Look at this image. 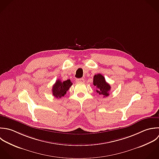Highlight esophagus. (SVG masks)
I'll return each mask as SVG.
<instances>
[{
    "mask_svg": "<svg viewBox=\"0 0 159 159\" xmlns=\"http://www.w3.org/2000/svg\"><path fill=\"white\" fill-rule=\"evenodd\" d=\"M75 81L77 83H83L85 82V80L84 78H80V79H76Z\"/></svg>",
    "mask_w": 159,
    "mask_h": 159,
    "instance_id": "obj_1",
    "label": "esophagus"
}]
</instances>
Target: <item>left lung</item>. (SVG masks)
<instances>
[{"instance_id": "obj_1", "label": "left lung", "mask_w": 159, "mask_h": 159, "mask_svg": "<svg viewBox=\"0 0 159 159\" xmlns=\"http://www.w3.org/2000/svg\"><path fill=\"white\" fill-rule=\"evenodd\" d=\"M93 85L97 87V90L96 92L99 93V95H103L104 97H108L109 95V92L111 89V87L109 84H108L105 77L100 74H98L93 77Z\"/></svg>"}]
</instances>
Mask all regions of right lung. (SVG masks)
I'll use <instances>...</instances> for the list:
<instances>
[{
    "instance_id": "1",
    "label": "right lung",
    "mask_w": 159,
    "mask_h": 159,
    "mask_svg": "<svg viewBox=\"0 0 159 159\" xmlns=\"http://www.w3.org/2000/svg\"><path fill=\"white\" fill-rule=\"evenodd\" d=\"M72 85L70 80H67L64 82H61L60 80H57L56 83L52 86V92L54 97L57 98H61L66 93L67 91Z\"/></svg>"
}]
</instances>
